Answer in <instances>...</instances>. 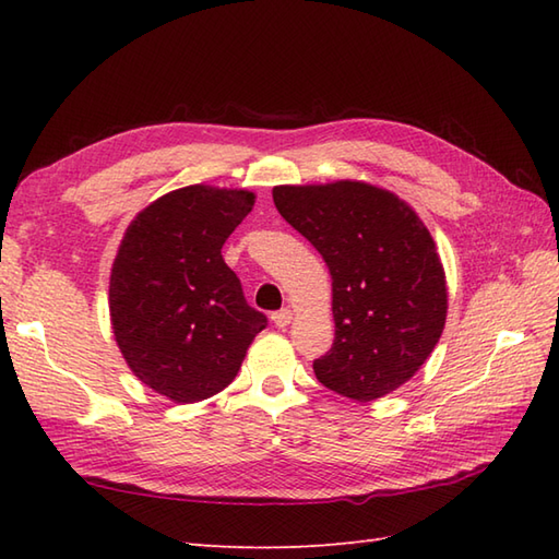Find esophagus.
Wrapping results in <instances>:
<instances>
[{
  "label": "esophagus",
  "mask_w": 559,
  "mask_h": 559,
  "mask_svg": "<svg viewBox=\"0 0 559 559\" xmlns=\"http://www.w3.org/2000/svg\"><path fill=\"white\" fill-rule=\"evenodd\" d=\"M271 322L276 324L278 329H286V326L293 322V312H290V310H278V312H273V314H271Z\"/></svg>",
  "instance_id": "1"
}]
</instances>
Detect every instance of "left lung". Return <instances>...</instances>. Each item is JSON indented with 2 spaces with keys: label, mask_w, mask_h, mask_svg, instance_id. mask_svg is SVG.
Segmentation results:
<instances>
[{
  "label": "left lung",
  "mask_w": 559,
  "mask_h": 559,
  "mask_svg": "<svg viewBox=\"0 0 559 559\" xmlns=\"http://www.w3.org/2000/svg\"><path fill=\"white\" fill-rule=\"evenodd\" d=\"M273 204L331 273L336 338L314 360L319 382L355 401L406 384L447 322L444 269L418 213L350 180L273 187Z\"/></svg>",
  "instance_id": "1"
}]
</instances>
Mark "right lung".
Returning <instances> with one entry per match:
<instances>
[{"mask_svg": "<svg viewBox=\"0 0 559 559\" xmlns=\"http://www.w3.org/2000/svg\"><path fill=\"white\" fill-rule=\"evenodd\" d=\"M252 206L247 189L182 187L141 211L122 237L110 273L115 341L141 382L175 403L228 386L266 329L221 254Z\"/></svg>", "mask_w": 559, "mask_h": 559, "instance_id": "add662e5", "label": "right lung"}]
</instances>
